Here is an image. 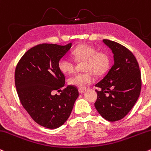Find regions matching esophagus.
<instances>
[{
  "label": "esophagus",
  "instance_id": "1",
  "mask_svg": "<svg viewBox=\"0 0 151 151\" xmlns=\"http://www.w3.org/2000/svg\"><path fill=\"white\" fill-rule=\"evenodd\" d=\"M86 91L85 89H79V93H84V92Z\"/></svg>",
  "mask_w": 151,
  "mask_h": 151
}]
</instances>
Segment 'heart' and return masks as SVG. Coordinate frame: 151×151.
Wrapping results in <instances>:
<instances>
[{
	"instance_id": "b5f03b06",
	"label": "heart",
	"mask_w": 151,
	"mask_h": 151,
	"mask_svg": "<svg viewBox=\"0 0 151 151\" xmlns=\"http://www.w3.org/2000/svg\"><path fill=\"white\" fill-rule=\"evenodd\" d=\"M72 55L78 62H84L83 69L86 72L77 73L71 76L68 83L78 88L83 89L93 81L92 73L97 76L104 74L110 66V57L105 51H98L96 48L82 44L72 51ZM58 67L64 74H71L74 71L75 64L69 59L62 57L59 59Z\"/></svg>"
}]
</instances>
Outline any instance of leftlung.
Returning a JSON list of instances; mask_svg holds the SVG:
<instances>
[{
	"label": "left lung",
	"instance_id": "left-lung-1",
	"mask_svg": "<svg viewBox=\"0 0 151 151\" xmlns=\"http://www.w3.org/2000/svg\"><path fill=\"white\" fill-rule=\"evenodd\" d=\"M112 50L114 64L107 75L95 85L96 110L103 118L115 122L123 118L135 105L141 90V74L135 56L115 41L103 39Z\"/></svg>",
	"mask_w": 151,
	"mask_h": 151
}]
</instances>
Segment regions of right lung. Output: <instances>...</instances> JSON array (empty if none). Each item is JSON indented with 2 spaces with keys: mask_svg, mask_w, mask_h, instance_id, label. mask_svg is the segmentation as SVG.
<instances>
[{
  "mask_svg": "<svg viewBox=\"0 0 151 151\" xmlns=\"http://www.w3.org/2000/svg\"><path fill=\"white\" fill-rule=\"evenodd\" d=\"M71 46V43L36 45L25 53L15 70V85L21 105L36 123L46 128H57L67 121L79 96L74 86L61 90L65 77L58 63ZM54 91L61 93L54 95Z\"/></svg>",
  "mask_w": 151,
  "mask_h": 151,
  "instance_id": "obj_1",
  "label": "right lung"
}]
</instances>
